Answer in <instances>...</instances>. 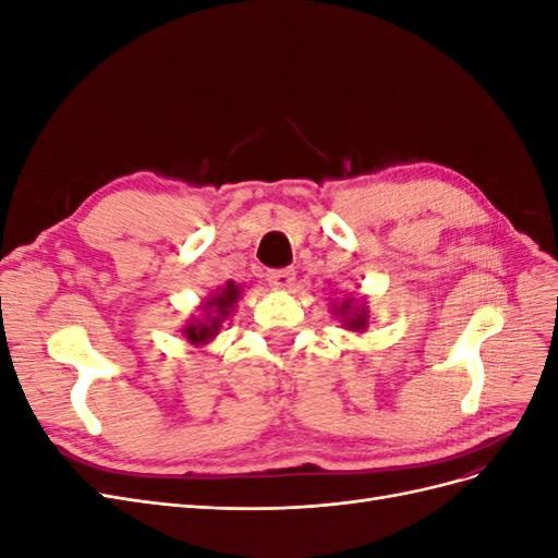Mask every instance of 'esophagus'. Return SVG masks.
I'll return each instance as SVG.
<instances>
[{"instance_id": "esophagus-1", "label": "esophagus", "mask_w": 558, "mask_h": 558, "mask_svg": "<svg viewBox=\"0 0 558 558\" xmlns=\"http://www.w3.org/2000/svg\"><path fill=\"white\" fill-rule=\"evenodd\" d=\"M267 281H269V286H275V289L289 291V289H293V283H295V269H293V267L269 269V272H267Z\"/></svg>"}]
</instances>
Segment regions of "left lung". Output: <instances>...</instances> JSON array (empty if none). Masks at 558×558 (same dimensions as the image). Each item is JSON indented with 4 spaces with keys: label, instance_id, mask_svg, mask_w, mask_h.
<instances>
[{
    "label": "left lung",
    "instance_id": "obj_1",
    "mask_svg": "<svg viewBox=\"0 0 558 558\" xmlns=\"http://www.w3.org/2000/svg\"><path fill=\"white\" fill-rule=\"evenodd\" d=\"M332 312L342 318V326H347L349 330H356V332H363L367 328V307H356L353 305V298L342 302L340 305H335Z\"/></svg>",
    "mask_w": 558,
    "mask_h": 558
}]
</instances>
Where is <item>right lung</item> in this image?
<instances>
[{"instance_id":"add662e5","label":"right lung","mask_w":558,"mask_h":558,"mask_svg":"<svg viewBox=\"0 0 558 558\" xmlns=\"http://www.w3.org/2000/svg\"><path fill=\"white\" fill-rule=\"evenodd\" d=\"M240 293H242L240 286L234 281H228L223 289H218L214 295H209V300L202 305V312H205L202 314V318L191 320V324L183 328L185 340L195 347H202L209 340H214L218 330H221L223 318L230 316L234 305H238Z\"/></svg>"}]
</instances>
